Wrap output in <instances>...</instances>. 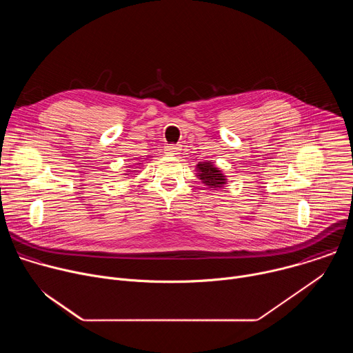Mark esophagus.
I'll return each mask as SVG.
<instances>
[{
    "mask_svg": "<svg viewBox=\"0 0 353 353\" xmlns=\"http://www.w3.org/2000/svg\"><path fill=\"white\" fill-rule=\"evenodd\" d=\"M180 152V145H174V143H170L168 146H165V154L169 155V157H173V155H177Z\"/></svg>",
    "mask_w": 353,
    "mask_h": 353,
    "instance_id": "esophagus-1",
    "label": "esophagus"
}]
</instances>
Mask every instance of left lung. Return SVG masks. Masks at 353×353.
<instances>
[{"instance_id":"left-lung-1","label":"left lung","mask_w":353,"mask_h":353,"mask_svg":"<svg viewBox=\"0 0 353 353\" xmlns=\"http://www.w3.org/2000/svg\"><path fill=\"white\" fill-rule=\"evenodd\" d=\"M198 177L203 180V183L210 187V188H219L225 184V176L222 174L221 170H218L211 161L204 162V163H198Z\"/></svg>"}]
</instances>
